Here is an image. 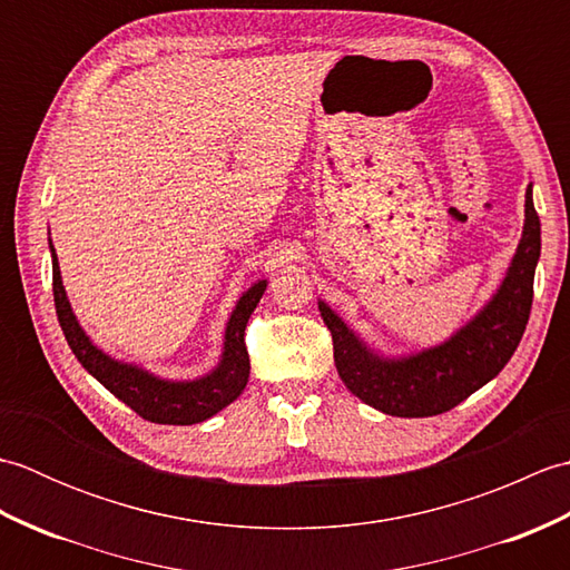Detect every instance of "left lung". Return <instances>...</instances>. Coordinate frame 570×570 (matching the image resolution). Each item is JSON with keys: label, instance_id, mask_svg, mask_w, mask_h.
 Instances as JSON below:
<instances>
[{"label": "left lung", "instance_id": "left-lung-1", "mask_svg": "<svg viewBox=\"0 0 570 570\" xmlns=\"http://www.w3.org/2000/svg\"><path fill=\"white\" fill-rule=\"evenodd\" d=\"M541 252V223L527 188V223L500 292L451 341L404 360H382L353 331L318 304L333 335L335 367L362 402L390 416L421 419L451 411L482 384L498 377L522 341L534 298V269Z\"/></svg>", "mask_w": 570, "mask_h": 570}]
</instances>
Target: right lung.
Returning a JSON list of instances; mask_svg holds the SVG:
<instances>
[{
  "mask_svg": "<svg viewBox=\"0 0 570 570\" xmlns=\"http://www.w3.org/2000/svg\"><path fill=\"white\" fill-rule=\"evenodd\" d=\"M51 257L56 316L60 328H63L72 355L78 357L80 365L88 370L105 390H110L119 402H125L131 411H137L141 419H147L151 423H171V426H190V423H198L217 414V411L225 409L229 402H235L242 390H245L249 377L245 328L252 311L259 304L266 282L254 284L249 292L239 298L237 308L233 311V316H229L225 331V353L217 370L210 372L208 377L196 382H166L139 367L122 365V362L107 357L102 350L90 343V337L82 333L70 311L63 282H60V269L53 247Z\"/></svg>",
  "mask_w": 570,
  "mask_h": 570,
  "instance_id": "obj_1",
  "label": "right lung"
}]
</instances>
